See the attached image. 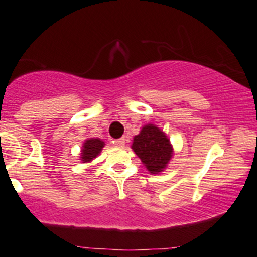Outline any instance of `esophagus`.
Masks as SVG:
<instances>
[{"label": "esophagus", "mask_w": 257, "mask_h": 257, "mask_svg": "<svg viewBox=\"0 0 257 257\" xmlns=\"http://www.w3.org/2000/svg\"><path fill=\"white\" fill-rule=\"evenodd\" d=\"M113 144H114V145H116L117 147H124V145H125V139H124V138L117 139V140L113 141Z\"/></svg>", "instance_id": "obj_1"}]
</instances>
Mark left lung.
Here are the masks:
<instances>
[{
	"label": "left lung",
	"mask_w": 257,
	"mask_h": 257,
	"mask_svg": "<svg viewBox=\"0 0 257 257\" xmlns=\"http://www.w3.org/2000/svg\"><path fill=\"white\" fill-rule=\"evenodd\" d=\"M133 151L151 174L166 169L173 157V146L166 133L155 124H146L133 139Z\"/></svg>",
	"instance_id": "1"
}]
</instances>
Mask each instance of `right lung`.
I'll return each instance as SVG.
<instances>
[{
    "label": "right lung",
    "instance_id": "1",
    "mask_svg": "<svg viewBox=\"0 0 257 257\" xmlns=\"http://www.w3.org/2000/svg\"><path fill=\"white\" fill-rule=\"evenodd\" d=\"M105 146V143L100 139H87L83 143L81 151V161L83 163H89L93 161L96 156L100 155L102 147Z\"/></svg>",
    "mask_w": 257,
    "mask_h": 257
}]
</instances>
